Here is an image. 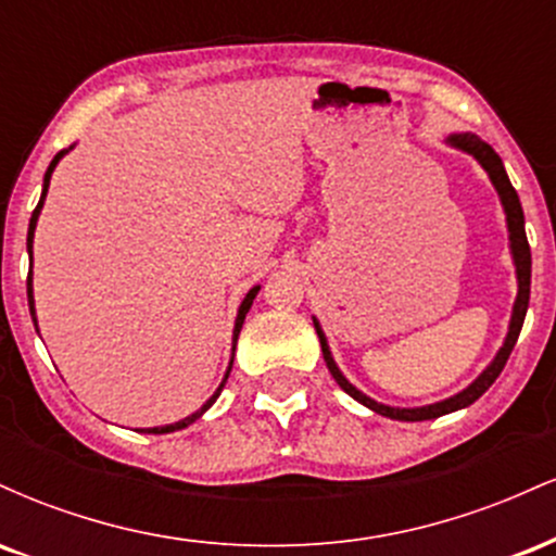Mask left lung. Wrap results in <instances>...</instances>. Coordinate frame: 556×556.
Masks as SVG:
<instances>
[{
	"label": "left lung",
	"mask_w": 556,
	"mask_h": 556,
	"mask_svg": "<svg viewBox=\"0 0 556 556\" xmlns=\"http://www.w3.org/2000/svg\"><path fill=\"white\" fill-rule=\"evenodd\" d=\"M446 143L455 146V149L465 151V154H470L476 159L478 164H481L483 169L489 172V180L494 182L496 193H500V201L504 206V214H507V229H509V251H513V261H515V274H518V298H515V305H513V318H509V331L507 337H504V344L500 348V353H496V358L489 363L486 368H483V374L478 376L470 387H465L463 392H457L455 397H446L442 402H433V405H424V407H392V405H381V402H376L368 397V394H363L361 389H355L350 384L348 379H344L340 368H337L334 358H331L329 353V344H327V337H324L321 327H318V321L314 318V327H316V334L318 340H321V353H324V361H327V368L334 376V381L340 384L344 392L350 394L353 400H358L361 405L371 407L374 413H379V416L384 418H392V420H431V418H439V416H446V413H455L460 410V407H468L473 405V402L481 397L486 389L494 384L496 376L502 374L504 363H507L509 353H513L515 342H518L520 337V329H522V321H526V311H528V300H531V245H528V238H526V216H522V206H520V198L515 193L513 182H509L507 172H504V164L502 159L496 156V151L491 149L489 143H483L481 138L473 136V132H455V136L446 138Z\"/></svg>",
	"instance_id": "1"
}]
</instances>
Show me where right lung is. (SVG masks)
<instances>
[{
  "label": "right lung",
  "mask_w": 556,
  "mask_h": 556,
  "mask_svg": "<svg viewBox=\"0 0 556 556\" xmlns=\"http://www.w3.org/2000/svg\"><path fill=\"white\" fill-rule=\"evenodd\" d=\"M70 149H73V146H70ZM70 149H65V151H60V154H56L54 159H52V164H49V169H47V175H43V190H41V198H38V206L34 208V214H30V225H28V253H30V264H34V232H36V222H38V214H41V208H43V198H47V190H49V180H52V172H54V167L56 164H60V159L67 154ZM258 290H261V285H256V287H251V290H248V295L242 298V303H240V311H238V318H235V331H232V358H235V344H238V334H240V329H242V321H245V314L248 311H251V305H253V300H256V295H258ZM28 305H30V316H34V324H36V308H34V277H28ZM38 327V324H36ZM38 331V329H36ZM232 358H229V366H227V374H225V379H222V384H219V389H216V392L212 394V397L206 400V405L201 407V410H195L193 416H188V418H182V420H177V424H169V426H154V429H143V433H169V431H180V429H185V426H190L193 424V420H198L203 416V413L208 410V407L214 405L216 402V397H219L222 394V389H225V384H227V379H229V371H232Z\"/></svg>",
  "instance_id": "obj_1"
}]
</instances>
